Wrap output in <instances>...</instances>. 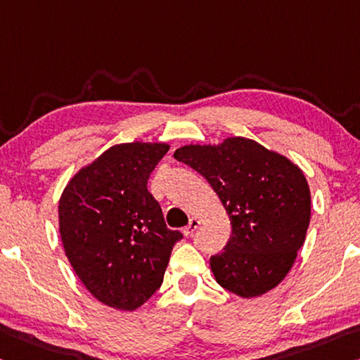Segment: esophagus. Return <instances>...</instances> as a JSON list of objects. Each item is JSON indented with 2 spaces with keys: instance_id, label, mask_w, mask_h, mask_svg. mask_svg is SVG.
<instances>
[{
  "instance_id": "1",
  "label": "esophagus",
  "mask_w": 360,
  "mask_h": 360,
  "mask_svg": "<svg viewBox=\"0 0 360 360\" xmlns=\"http://www.w3.org/2000/svg\"><path fill=\"white\" fill-rule=\"evenodd\" d=\"M198 226H200V221H198L197 218H192V219L189 221V224H187V226L184 227V231H182V233H184L186 237H191L192 233L198 229Z\"/></svg>"
}]
</instances>
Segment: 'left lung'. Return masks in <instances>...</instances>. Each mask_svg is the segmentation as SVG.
Listing matches in <instances>:
<instances>
[{
  "instance_id": "1",
  "label": "left lung",
  "mask_w": 360,
  "mask_h": 360,
  "mask_svg": "<svg viewBox=\"0 0 360 360\" xmlns=\"http://www.w3.org/2000/svg\"><path fill=\"white\" fill-rule=\"evenodd\" d=\"M174 158L210 182L231 219L224 252L210 259L216 282L242 298L276 288L292 269L311 221V191L301 168L240 136L218 146L179 147Z\"/></svg>"
}]
</instances>
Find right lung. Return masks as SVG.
Returning a JSON list of instances; mask_svg holds the SVG:
<instances>
[{
	"label": "right lung",
	"mask_w": 360,
	"mask_h": 360,
	"mask_svg": "<svg viewBox=\"0 0 360 360\" xmlns=\"http://www.w3.org/2000/svg\"><path fill=\"white\" fill-rule=\"evenodd\" d=\"M165 142L107 149L68 181L59 200V232L68 261L88 292L134 311L163 282L179 231L165 224L147 181L168 152Z\"/></svg>",
	"instance_id": "right-lung-1"
}]
</instances>
